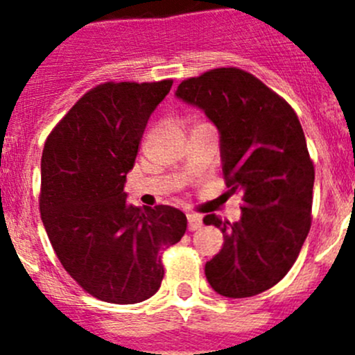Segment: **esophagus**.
Segmentation results:
<instances>
[{"label":"esophagus","instance_id":"esophagus-1","mask_svg":"<svg viewBox=\"0 0 355 355\" xmlns=\"http://www.w3.org/2000/svg\"><path fill=\"white\" fill-rule=\"evenodd\" d=\"M187 223H189V230L194 232V230H199L200 227H202V218L199 216V214H187Z\"/></svg>","mask_w":355,"mask_h":355}]
</instances>
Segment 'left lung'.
Returning a JSON list of instances; mask_svg holds the SVG:
<instances>
[{
	"label": "left lung",
	"instance_id": "obj_1",
	"mask_svg": "<svg viewBox=\"0 0 355 355\" xmlns=\"http://www.w3.org/2000/svg\"><path fill=\"white\" fill-rule=\"evenodd\" d=\"M175 96L204 111L218 128L227 187L242 194L237 223L204 216L225 237L204 273L220 295H257L288 273L311 228L314 166L299 118L280 96L239 68L184 80Z\"/></svg>",
	"mask_w": 355,
	"mask_h": 355
}]
</instances>
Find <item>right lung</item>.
Listing matches in <instances>:
<instances>
[{"label":"right lung","mask_w":355,"mask_h":355,"mask_svg":"<svg viewBox=\"0 0 355 355\" xmlns=\"http://www.w3.org/2000/svg\"><path fill=\"white\" fill-rule=\"evenodd\" d=\"M171 80L103 84L82 96L49 134L41 159L42 223L60 263L92 297L137 304L163 280L161 250L187 218L171 206L127 202L125 178Z\"/></svg>","instance_id":"obj_1"}]
</instances>
